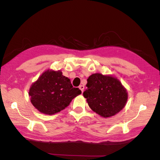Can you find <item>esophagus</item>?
<instances>
[{
    "instance_id": "esophagus-1",
    "label": "esophagus",
    "mask_w": 160,
    "mask_h": 160,
    "mask_svg": "<svg viewBox=\"0 0 160 160\" xmlns=\"http://www.w3.org/2000/svg\"><path fill=\"white\" fill-rule=\"evenodd\" d=\"M79 89L81 90V91H82V93H83V90H84V86L83 85H80L79 86Z\"/></svg>"
}]
</instances>
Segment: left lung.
<instances>
[{
    "label": "left lung",
    "instance_id": "obj_1",
    "mask_svg": "<svg viewBox=\"0 0 160 160\" xmlns=\"http://www.w3.org/2000/svg\"><path fill=\"white\" fill-rule=\"evenodd\" d=\"M88 88L83 96L89 108L105 118L112 117L125 107L128 99V91L114 76L94 73L89 77Z\"/></svg>",
    "mask_w": 160,
    "mask_h": 160
}]
</instances>
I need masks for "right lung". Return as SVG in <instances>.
I'll return each mask as SVG.
<instances>
[{
	"label": "right lung",
	"instance_id": "add662e5",
	"mask_svg": "<svg viewBox=\"0 0 160 160\" xmlns=\"http://www.w3.org/2000/svg\"><path fill=\"white\" fill-rule=\"evenodd\" d=\"M81 93V91L73 88L61 71L52 69L43 72L28 91L34 107L40 113L50 115L65 109Z\"/></svg>",
	"mask_w": 160,
	"mask_h": 160
}]
</instances>
